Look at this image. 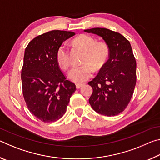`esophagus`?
Here are the masks:
<instances>
[{
  "mask_svg": "<svg viewBox=\"0 0 160 160\" xmlns=\"http://www.w3.org/2000/svg\"><path fill=\"white\" fill-rule=\"evenodd\" d=\"M83 85V84H76V88L80 89Z\"/></svg>",
  "mask_w": 160,
  "mask_h": 160,
  "instance_id": "1",
  "label": "esophagus"
}]
</instances>
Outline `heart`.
<instances>
[{"label": "heart", "mask_w": 160, "mask_h": 160, "mask_svg": "<svg viewBox=\"0 0 160 160\" xmlns=\"http://www.w3.org/2000/svg\"><path fill=\"white\" fill-rule=\"evenodd\" d=\"M74 44L86 51L82 66L74 67L69 72L70 79L76 83H81L92 76L94 68L100 70L105 66L109 57V47L104 42L97 39L89 34H80L73 39ZM56 59L61 68L68 70L70 65V51L65 44L58 47Z\"/></svg>", "instance_id": "1"}]
</instances>
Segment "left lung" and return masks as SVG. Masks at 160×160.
Returning a JSON list of instances; mask_svg holds the SVG:
<instances>
[{"label": "left lung", "instance_id": "obj_1", "mask_svg": "<svg viewBox=\"0 0 160 160\" xmlns=\"http://www.w3.org/2000/svg\"><path fill=\"white\" fill-rule=\"evenodd\" d=\"M85 32L102 37L109 47V60L88 82L93 90L89 102L100 114L118 115L128 105L136 84V61L131 44L120 33L106 28Z\"/></svg>", "mask_w": 160, "mask_h": 160}]
</instances>
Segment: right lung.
<instances>
[{"label":"right lung","mask_w":160,"mask_h":160,"mask_svg":"<svg viewBox=\"0 0 160 160\" xmlns=\"http://www.w3.org/2000/svg\"><path fill=\"white\" fill-rule=\"evenodd\" d=\"M75 32L53 30L34 38L26 47L21 79L28 109L44 123L56 121L66 112L76 90L66 79L56 59V52Z\"/></svg>","instance_id":"add662e5"}]
</instances>
